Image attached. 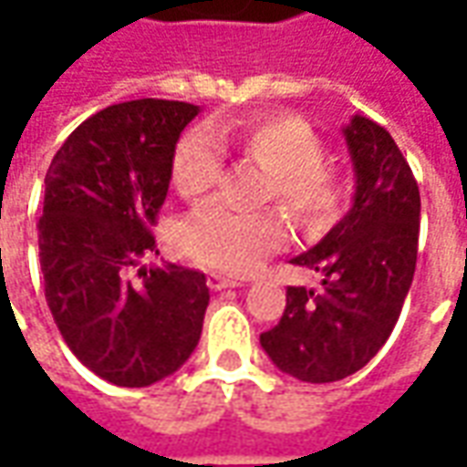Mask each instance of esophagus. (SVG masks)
<instances>
[{
  "instance_id": "obj_1",
  "label": "esophagus",
  "mask_w": 467,
  "mask_h": 467,
  "mask_svg": "<svg viewBox=\"0 0 467 467\" xmlns=\"http://www.w3.org/2000/svg\"><path fill=\"white\" fill-rule=\"evenodd\" d=\"M207 285H210L213 290H224V287H240L243 280H234V277H227V275L220 273H210L207 275Z\"/></svg>"
}]
</instances>
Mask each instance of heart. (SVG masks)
<instances>
[{
    "label": "heart",
    "mask_w": 467,
    "mask_h": 467,
    "mask_svg": "<svg viewBox=\"0 0 467 467\" xmlns=\"http://www.w3.org/2000/svg\"><path fill=\"white\" fill-rule=\"evenodd\" d=\"M227 147L273 174L267 197H280L305 224L325 223L340 207L343 182L323 162V140L310 124L287 115L194 127L174 152V190L182 197L207 192L223 174V150ZM287 234V220L280 210L240 213L213 200L187 214L180 227V247L194 263L240 275L280 250Z\"/></svg>",
    "instance_id": "obj_1"
}]
</instances>
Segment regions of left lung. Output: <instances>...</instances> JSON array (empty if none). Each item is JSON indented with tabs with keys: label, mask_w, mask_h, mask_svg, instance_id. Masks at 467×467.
<instances>
[{
	"label": "left lung",
	"mask_w": 467,
	"mask_h": 467,
	"mask_svg": "<svg viewBox=\"0 0 467 467\" xmlns=\"http://www.w3.org/2000/svg\"><path fill=\"white\" fill-rule=\"evenodd\" d=\"M355 197L340 223L293 265L320 287H287L280 323L260 335L267 358L303 382H335L365 368L400 317L415 275L420 190L390 132L355 115L343 127Z\"/></svg>",
	"instance_id": "8db88e82"
}]
</instances>
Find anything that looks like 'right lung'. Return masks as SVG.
Wrapping results in <instances>:
<instances>
[{
    "mask_svg": "<svg viewBox=\"0 0 467 467\" xmlns=\"http://www.w3.org/2000/svg\"><path fill=\"white\" fill-rule=\"evenodd\" d=\"M200 107L132 99L97 112L57 150L45 177L39 263L59 333L85 368L119 388H147L182 368L210 290L180 265L140 267L160 254L157 223L177 140Z\"/></svg>",
    "mask_w": 467,
    "mask_h": 467,
    "instance_id": "right-lung-1",
    "label": "right lung"
}]
</instances>
